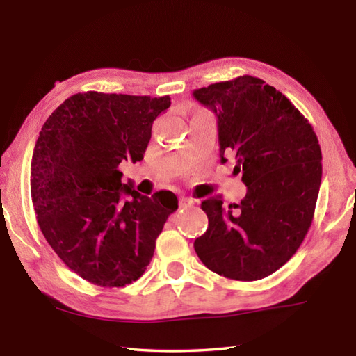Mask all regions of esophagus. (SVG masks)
Here are the masks:
<instances>
[{
    "label": "esophagus",
    "mask_w": 356,
    "mask_h": 356,
    "mask_svg": "<svg viewBox=\"0 0 356 356\" xmlns=\"http://www.w3.org/2000/svg\"><path fill=\"white\" fill-rule=\"evenodd\" d=\"M179 205H180V208H190V207L194 205V199H191V197H180Z\"/></svg>",
    "instance_id": "34e87169"
}]
</instances>
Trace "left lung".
I'll use <instances>...</instances> for the list:
<instances>
[{
    "mask_svg": "<svg viewBox=\"0 0 356 356\" xmlns=\"http://www.w3.org/2000/svg\"><path fill=\"white\" fill-rule=\"evenodd\" d=\"M217 116L220 159L234 156L246 195L223 207L202 202L207 232L194 249L208 269L254 282L274 274L297 252L311 228L321 185V148L312 125L287 97L254 76L194 90Z\"/></svg>",
    "mask_w": 356,
    "mask_h": 356,
    "instance_id": "8db88e82",
    "label": "left lung"
}]
</instances>
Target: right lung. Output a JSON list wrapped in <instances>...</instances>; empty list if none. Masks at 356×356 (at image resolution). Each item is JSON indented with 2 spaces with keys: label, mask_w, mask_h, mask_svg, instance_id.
Returning <instances> with one entry per match:
<instances>
[{
  "label": "right lung",
  "mask_w": 356,
  "mask_h": 356,
  "mask_svg": "<svg viewBox=\"0 0 356 356\" xmlns=\"http://www.w3.org/2000/svg\"><path fill=\"white\" fill-rule=\"evenodd\" d=\"M170 105V96L78 93L41 128L30 163L36 220L65 266L90 283L136 282L179 207L171 191L139 194L118 170L142 161L154 119Z\"/></svg>",
  "instance_id": "add662e5"
}]
</instances>
